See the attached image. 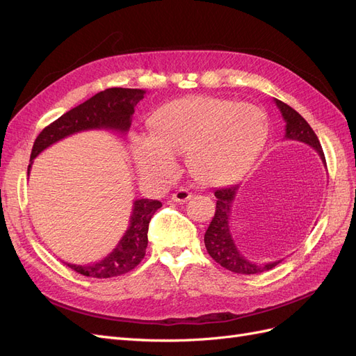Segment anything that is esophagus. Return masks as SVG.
<instances>
[{
	"mask_svg": "<svg viewBox=\"0 0 356 356\" xmlns=\"http://www.w3.org/2000/svg\"><path fill=\"white\" fill-rule=\"evenodd\" d=\"M191 197V193L188 191V190H186V188H178V190H175V193L174 195L170 196V199L174 200V202H178V203H182V202H187L188 199Z\"/></svg>",
	"mask_w": 356,
	"mask_h": 356,
	"instance_id": "esophagus-1",
	"label": "esophagus"
}]
</instances>
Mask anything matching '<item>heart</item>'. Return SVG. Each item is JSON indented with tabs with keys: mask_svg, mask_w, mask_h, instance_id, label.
<instances>
[{
	"mask_svg": "<svg viewBox=\"0 0 356 356\" xmlns=\"http://www.w3.org/2000/svg\"><path fill=\"white\" fill-rule=\"evenodd\" d=\"M264 114L250 104L212 96H193L159 108L152 135L134 141L139 170L168 177L174 156L187 154L191 177L203 186H221L239 178L252 165L267 139Z\"/></svg>",
	"mask_w": 356,
	"mask_h": 356,
	"instance_id": "obj_1",
	"label": "heart"
}]
</instances>
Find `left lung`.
<instances>
[{
  "label": "left lung",
  "mask_w": 356,
  "mask_h": 356,
  "mask_svg": "<svg viewBox=\"0 0 356 356\" xmlns=\"http://www.w3.org/2000/svg\"><path fill=\"white\" fill-rule=\"evenodd\" d=\"M275 104L281 111L282 118L285 120V136L284 139H291V141H300L310 145L315 152L321 156L322 163H325V156L322 152V147L314 129L301 117L294 108H291L285 102L275 99ZM239 186H230L215 190V197H217V208H215V215L209 224V227L204 233V246H207L208 254L224 268L230 272L241 273V275H255L270 270L277 266L282 260L272 261V263H254L250 261L245 255L238 250L233 234L230 232V215L233 200L238 193Z\"/></svg>",
  "instance_id": "1"
}]
</instances>
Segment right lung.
Returning <instances> with one entry per match:
<instances>
[{
	"label": "right lung",
	"mask_w": 356,
	"mask_h": 356,
	"mask_svg": "<svg viewBox=\"0 0 356 356\" xmlns=\"http://www.w3.org/2000/svg\"><path fill=\"white\" fill-rule=\"evenodd\" d=\"M143 89L111 88L92 96L90 99L70 110L58 120L42 129L37 136L31 152V163L34 159L60 139L84 131H113L126 135L132 123L136 104L144 98ZM161 207V202L152 199H136L132 207L131 220L126 233L118 241L114 250L102 260L89 264L65 263L72 270L90 277H114L120 276L135 268L145 255L148 245V224L154 212Z\"/></svg>",
	"instance_id": "right-lung-1"
}]
</instances>
